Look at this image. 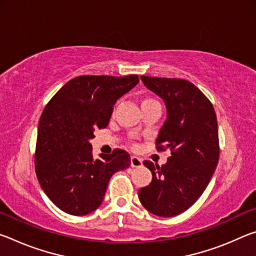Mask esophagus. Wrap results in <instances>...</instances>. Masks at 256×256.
I'll use <instances>...</instances> for the list:
<instances>
[{"label": "esophagus", "mask_w": 256, "mask_h": 256, "mask_svg": "<svg viewBox=\"0 0 256 256\" xmlns=\"http://www.w3.org/2000/svg\"><path fill=\"white\" fill-rule=\"evenodd\" d=\"M131 166L132 167H141L142 159L136 157V156H131Z\"/></svg>", "instance_id": "1"}]
</instances>
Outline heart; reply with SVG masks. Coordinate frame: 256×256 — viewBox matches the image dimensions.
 I'll list each match as a JSON object with an SVG mask.
<instances>
[{"label": "heart", "mask_w": 256, "mask_h": 256, "mask_svg": "<svg viewBox=\"0 0 256 256\" xmlns=\"http://www.w3.org/2000/svg\"><path fill=\"white\" fill-rule=\"evenodd\" d=\"M151 102H156L154 99H152V98H142L141 99V106L148 105V104H151Z\"/></svg>", "instance_id": "obj_1"}]
</instances>
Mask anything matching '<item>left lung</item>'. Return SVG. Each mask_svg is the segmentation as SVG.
I'll use <instances>...</instances> for the list:
<instances>
[{"mask_svg": "<svg viewBox=\"0 0 256 256\" xmlns=\"http://www.w3.org/2000/svg\"><path fill=\"white\" fill-rule=\"evenodd\" d=\"M144 86L162 99L167 118L160 128L158 150L172 156L159 167L146 160L151 183L138 190L146 210L159 216H174L188 210L204 192L219 160L218 124L209 99L192 82L141 76Z\"/></svg>", "mask_w": 256, "mask_h": 256, "instance_id": "left-lung-1", "label": "left lung"}]
</instances>
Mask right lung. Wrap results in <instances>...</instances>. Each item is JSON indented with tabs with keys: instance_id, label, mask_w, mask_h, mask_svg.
I'll return each mask as SVG.
<instances>
[{
	"instance_id": "obj_1",
	"label": "right lung",
	"mask_w": 256,
	"mask_h": 256,
	"mask_svg": "<svg viewBox=\"0 0 256 256\" xmlns=\"http://www.w3.org/2000/svg\"><path fill=\"white\" fill-rule=\"evenodd\" d=\"M138 82L126 76H80L66 82L47 104L38 124L34 170L38 182L54 204L73 216L97 209L108 182L131 164L126 151L94 159L90 140L110 123L118 99Z\"/></svg>"
}]
</instances>
